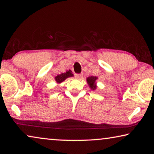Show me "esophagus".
I'll return each mask as SVG.
<instances>
[{"label": "esophagus", "mask_w": 154, "mask_h": 154, "mask_svg": "<svg viewBox=\"0 0 154 154\" xmlns=\"http://www.w3.org/2000/svg\"><path fill=\"white\" fill-rule=\"evenodd\" d=\"M75 77L77 78V79H82V77L83 76L82 74H79V73L75 74Z\"/></svg>", "instance_id": "34e87169"}]
</instances>
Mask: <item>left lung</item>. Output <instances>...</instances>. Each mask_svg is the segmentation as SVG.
Wrapping results in <instances>:
<instances>
[{
    "label": "left lung",
    "mask_w": 154,
    "mask_h": 154,
    "mask_svg": "<svg viewBox=\"0 0 154 154\" xmlns=\"http://www.w3.org/2000/svg\"><path fill=\"white\" fill-rule=\"evenodd\" d=\"M97 79V77H94V76H91L87 78V82L88 84H89L90 87L91 88V89L92 90H95L96 88V83L95 82Z\"/></svg>",
    "instance_id": "left-lung-1"
}]
</instances>
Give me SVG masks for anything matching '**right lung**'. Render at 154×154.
Wrapping results in <instances>:
<instances>
[{"label": "right lung", "instance_id": "1", "mask_svg": "<svg viewBox=\"0 0 154 154\" xmlns=\"http://www.w3.org/2000/svg\"><path fill=\"white\" fill-rule=\"evenodd\" d=\"M73 76V74L72 73L71 71H67L66 72H64V73H62L59 75H57V76L55 77V79L57 83H61L62 82H63L65 79H66V78L69 77H72Z\"/></svg>", "mask_w": 154, "mask_h": 154}]
</instances>
